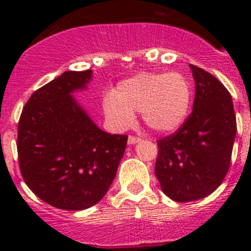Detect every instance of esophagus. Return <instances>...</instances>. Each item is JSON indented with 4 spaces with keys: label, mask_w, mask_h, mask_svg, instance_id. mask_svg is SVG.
<instances>
[{
    "label": "esophagus",
    "mask_w": 251,
    "mask_h": 251,
    "mask_svg": "<svg viewBox=\"0 0 251 251\" xmlns=\"http://www.w3.org/2000/svg\"><path fill=\"white\" fill-rule=\"evenodd\" d=\"M141 141V138L140 137H136V136H128V140H127V142H128V144H135V143H137V142H140Z\"/></svg>",
    "instance_id": "esophagus-1"
}]
</instances>
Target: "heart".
Masks as SVG:
<instances>
[{"label": "heart", "mask_w": 251, "mask_h": 251, "mask_svg": "<svg viewBox=\"0 0 251 251\" xmlns=\"http://www.w3.org/2000/svg\"><path fill=\"white\" fill-rule=\"evenodd\" d=\"M192 98L188 77L179 72L142 73L119 83L104 100V113L118 127L133 123V113L158 132H169L183 124Z\"/></svg>", "instance_id": "1"}]
</instances>
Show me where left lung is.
<instances>
[{"label":"left lung","instance_id":"8db88e82","mask_svg":"<svg viewBox=\"0 0 251 251\" xmlns=\"http://www.w3.org/2000/svg\"><path fill=\"white\" fill-rule=\"evenodd\" d=\"M189 67L196 81L193 110L176 132L156 142L155 176L178 203L205 198L222 183L237 132L228 90L201 68Z\"/></svg>","mask_w":251,"mask_h":251}]
</instances>
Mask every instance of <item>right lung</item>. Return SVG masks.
Here are the masks:
<instances>
[{
    "mask_svg": "<svg viewBox=\"0 0 251 251\" xmlns=\"http://www.w3.org/2000/svg\"><path fill=\"white\" fill-rule=\"evenodd\" d=\"M92 70L65 72L35 91L18 123L23 179L45 203L64 210L97 204L109 189L127 136L95 125L72 96L86 88Z\"/></svg>",
    "mask_w": 251,
    "mask_h": 251,
    "instance_id": "right-lung-1",
    "label": "right lung"
}]
</instances>
